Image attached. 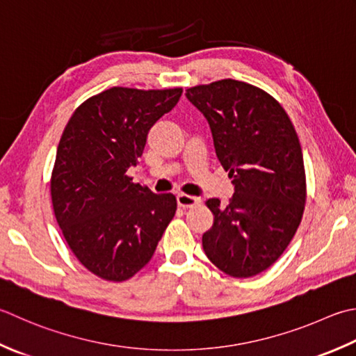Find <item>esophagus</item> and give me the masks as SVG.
<instances>
[{"label": "esophagus", "instance_id": "1", "mask_svg": "<svg viewBox=\"0 0 356 356\" xmlns=\"http://www.w3.org/2000/svg\"><path fill=\"white\" fill-rule=\"evenodd\" d=\"M200 197L190 196V194H177V205L182 208H193L200 204Z\"/></svg>", "mask_w": 356, "mask_h": 356}]
</instances>
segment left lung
Masks as SVG:
<instances>
[{
	"mask_svg": "<svg viewBox=\"0 0 356 356\" xmlns=\"http://www.w3.org/2000/svg\"><path fill=\"white\" fill-rule=\"evenodd\" d=\"M186 99L208 120L216 156L234 185L227 207L219 199L205 202L214 222L202 247L229 276L259 275L293 239L307 197L293 123L273 97L245 81L188 88Z\"/></svg>",
	"mask_w": 356,
	"mask_h": 356,
	"instance_id": "obj_1",
	"label": "left lung"
}]
</instances>
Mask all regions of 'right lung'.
I'll return each instance as SVG.
<instances>
[{
  "label": "right lung",
  "instance_id": "1",
  "mask_svg": "<svg viewBox=\"0 0 356 356\" xmlns=\"http://www.w3.org/2000/svg\"><path fill=\"white\" fill-rule=\"evenodd\" d=\"M180 95L182 88H111L83 102L63 131L51 177L55 219L76 259L102 280L142 270L176 214L171 193H152L127 171Z\"/></svg>",
  "mask_w": 356,
  "mask_h": 356
}]
</instances>
